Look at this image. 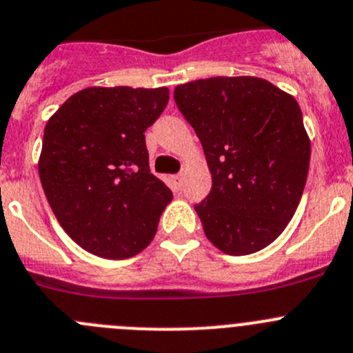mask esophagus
Here are the masks:
<instances>
[{"instance_id": "esophagus-1", "label": "esophagus", "mask_w": 353, "mask_h": 353, "mask_svg": "<svg viewBox=\"0 0 353 353\" xmlns=\"http://www.w3.org/2000/svg\"><path fill=\"white\" fill-rule=\"evenodd\" d=\"M174 184H176L177 190H181V186H183V174H177V176H174Z\"/></svg>"}]
</instances>
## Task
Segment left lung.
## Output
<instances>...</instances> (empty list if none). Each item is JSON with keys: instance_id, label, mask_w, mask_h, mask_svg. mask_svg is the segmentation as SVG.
<instances>
[{"instance_id": "obj_1", "label": "left lung", "mask_w": 353, "mask_h": 353, "mask_svg": "<svg viewBox=\"0 0 353 353\" xmlns=\"http://www.w3.org/2000/svg\"><path fill=\"white\" fill-rule=\"evenodd\" d=\"M174 99L212 174L195 205L205 236L225 254L261 251L284 232L305 190L310 139L299 104L254 77L190 81Z\"/></svg>"}]
</instances>
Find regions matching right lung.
<instances>
[{"label":"right lung","instance_id":"obj_1","mask_svg":"<svg viewBox=\"0 0 353 353\" xmlns=\"http://www.w3.org/2000/svg\"><path fill=\"white\" fill-rule=\"evenodd\" d=\"M167 102V87H88L48 120L38 163L43 192L85 251L127 259L153 240L172 192L151 174L144 132Z\"/></svg>","mask_w":353,"mask_h":353}]
</instances>
